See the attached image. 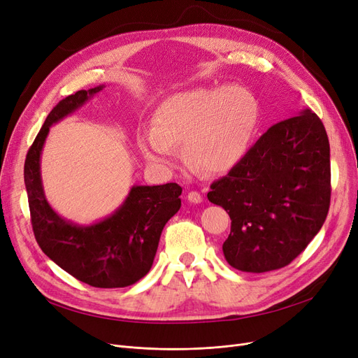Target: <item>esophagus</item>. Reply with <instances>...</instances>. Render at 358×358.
Masks as SVG:
<instances>
[{
	"label": "esophagus",
	"instance_id": "1",
	"mask_svg": "<svg viewBox=\"0 0 358 358\" xmlns=\"http://www.w3.org/2000/svg\"><path fill=\"white\" fill-rule=\"evenodd\" d=\"M187 200L192 203H201L203 201V196L199 192H190L187 194Z\"/></svg>",
	"mask_w": 358,
	"mask_h": 358
}]
</instances>
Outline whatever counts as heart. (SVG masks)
Listing matches in <instances>:
<instances>
[{
  "mask_svg": "<svg viewBox=\"0 0 358 358\" xmlns=\"http://www.w3.org/2000/svg\"><path fill=\"white\" fill-rule=\"evenodd\" d=\"M152 123L154 127L138 135L148 162L173 165L177 146L185 142L193 166L220 174L229 171L248 150L258 123V104L243 87L194 88L161 101Z\"/></svg>",
  "mask_w": 358,
  "mask_h": 358,
  "instance_id": "heart-1",
  "label": "heart"
}]
</instances>
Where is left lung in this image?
<instances>
[{"instance_id": "1", "label": "left lung", "mask_w": 358, "mask_h": 358, "mask_svg": "<svg viewBox=\"0 0 358 358\" xmlns=\"http://www.w3.org/2000/svg\"><path fill=\"white\" fill-rule=\"evenodd\" d=\"M209 201L231 217L223 254L241 271L277 270L305 251L331 203L329 141L310 110L273 124L228 176L212 182Z\"/></svg>"}]
</instances>
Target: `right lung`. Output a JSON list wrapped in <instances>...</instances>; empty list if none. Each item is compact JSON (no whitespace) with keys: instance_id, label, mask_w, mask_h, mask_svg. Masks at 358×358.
<instances>
[{"instance_id":"1","label":"right lung","mask_w":358,"mask_h":358,"mask_svg":"<svg viewBox=\"0 0 358 358\" xmlns=\"http://www.w3.org/2000/svg\"><path fill=\"white\" fill-rule=\"evenodd\" d=\"M101 90L103 85L77 91L52 108L29 148L24 184L33 234L42 251L83 283L116 289L135 285L149 273L165 223L181 208L182 189L176 182L131 187L115 215L87 228L66 222L50 208L41 180V154L49 127Z\"/></svg>"}]
</instances>
